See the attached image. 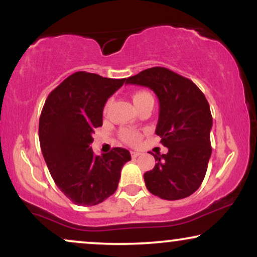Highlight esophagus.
<instances>
[{
  "mask_svg": "<svg viewBox=\"0 0 257 257\" xmlns=\"http://www.w3.org/2000/svg\"><path fill=\"white\" fill-rule=\"evenodd\" d=\"M131 153H132V157H133V158H137V157H139V156L141 155V153L138 152V151H132Z\"/></svg>",
  "mask_w": 257,
  "mask_h": 257,
  "instance_id": "1",
  "label": "esophagus"
}]
</instances>
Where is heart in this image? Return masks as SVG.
Wrapping results in <instances>:
<instances>
[{
    "label": "heart",
    "instance_id": "b5f03b06",
    "mask_svg": "<svg viewBox=\"0 0 257 257\" xmlns=\"http://www.w3.org/2000/svg\"><path fill=\"white\" fill-rule=\"evenodd\" d=\"M147 98H151V94L147 93V91L140 90L134 93V95H133V102H134L135 107H138V106ZM106 107H107V105H106ZM120 135H122L123 140H124L126 144H129V145H135V144H138L141 138V135L139 134L138 132L134 131H123Z\"/></svg>",
    "mask_w": 257,
    "mask_h": 257
}]
</instances>
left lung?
I'll list each match as a JSON object with an SVG mask.
<instances>
[{
    "instance_id": "8db88e82",
    "label": "left lung",
    "mask_w": 257,
    "mask_h": 257,
    "mask_svg": "<svg viewBox=\"0 0 257 257\" xmlns=\"http://www.w3.org/2000/svg\"><path fill=\"white\" fill-rule=\"evenodd\" d=\"M125 83L150 88L159 101L156 134L168 153L155 155V168L144 174L147 190L167 200L191 196L203 182L211 156L213 117L204 94L191 79L159 66Z\"/></svg>"
}]
</instances>
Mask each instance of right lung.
Instances as JSON below:
<instances>
[{"instance_id": "right-lung-1", "label": "right lung", "mask_w": 257, "mask_h": 257, "mask_svg": "<svg viewBox=\"0 0 257 257\" xmlns=\"http://www.w3.org/2000/svg\"><path fill=\"white\" fill-rule=\"evenodd\" d=\"M125 78L75 72L64 79L44 102L38 135L53 180L75 204L96 205L116 192L120 170L131 153L122 147L95 156L94 129L102 125L104 106Z\"/></svg>"}]
</instances>
